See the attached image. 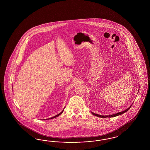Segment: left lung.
<instances>
[{
  "label": "left lung",
  "mask_w": 150,
  "mask_h": 150,
  "mask_svg": "<svg viewBox=\"0 0 150 150\" xmlns=\"http://www.w3.org/2000/svg\"><path fill=\"white\" fill-rule=\"evenodd\" d=\"M132 105L130 106V107H129L127 109H126V110H124L123 112H119V113H117L116 114H112V115H99V114H97L94 113H92V114H93V115H95V116H97V117H100V118H111V117H116V116H118V115H121V114H122L124 113H125L130 108V107H132Z\"/></svg>",
  "instance_id": "left-lung-1"
}]
</instances>
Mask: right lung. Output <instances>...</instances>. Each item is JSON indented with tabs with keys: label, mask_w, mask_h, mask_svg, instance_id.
Returning a JSON list of instances; mask_svg holds the SVG:
<instances>
[{
	"label": "right lung",
	"mask_w": 150,
	"mask_h": 150,
	"mask_svg": "<svg viewBox=\"0 0 150 150\" xmlns=\"http://www.w3.org/2000/svg\"><path fill=\"white\" fill-rule=\"evenodd\" d=\"M64 109H63V111H62V112H61V113H60L58 114V115H55V116H54V117H52V118H49V119H53V118H56V117H58V116H59V115H60V114H61L62 113H63V112Z\"/></svg>",
	"instance_id": "1"
}]
</instances>
